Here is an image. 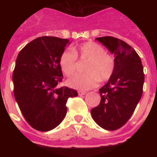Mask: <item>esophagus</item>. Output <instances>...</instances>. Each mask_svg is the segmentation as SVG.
I'll return each mask as SVG.
<instances>
[{"mask_svg":"<svg viewBox=\"0 0 157 157\" xmlns=\"http://www.w3.org/2000/svg\"><path fill=\"white\" fill-rule=\"evenodd\" d=\"M78 95L79 96H82V95H85V94H86V92H85V91L79 90V91H78Z\"/></svg>","mask_w":157,"mask_h":157,"instance_id":"esophagus-1","label":"esophagus"}]
</instances>
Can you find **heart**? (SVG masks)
<instances>
[{
  "label": "heart",
  "instance_id": "obj_1",
  "mask_svg": "<svg viewBox=\"0 0 157 157\" xmlns=\"http://www.w3.org/2000/svg\"><path fill=\"white\" fill-rule=\"evenodd\" d=\"M77 57L86 62L85 74L75 75L70 78L67 83L71 88L87 90L96 87L99 81L106 82L112 77L116 69L114 56L105 52L103 46L93 41L83 43L79 46L67 49L59 57V67L66 76L75 72L78 67Z\"/></svg>",
  "mask_w": 157,
  "mask_h": 157
}]
</instances>
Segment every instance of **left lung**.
Instances as JSON below:
<instances>
[{
	"label": "left lung",
	"instance_id": "1",
	"mask_svg": "<svg viewBox=\"0 0 157 157\" xmlns=\"http://www.w3.org/2000/svg\"><path fill=\"white\" fill-rule=\"evenodd\" d=\"M115 55L112 77L100 89L101 102L91 109L94 121L103 129L116 130L129 120L143 92L145 75L139 56L132 47L116 37H97Z\"/></svg>",
	"mask_w": 157,
	"mask_h": 157
}]
</instances>
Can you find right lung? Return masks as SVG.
Segmentation results:
<instances>
[{
    "label": "right lung",
    "mask_w": 157,
    "mask_h": 157,
    "mask_svg": "<svg viewBox=\"0 0 157 157\" xmlns=\"http://www.w3.org/2000/svg\"><path fill=\"white\" fill-rule=\"evenodd\" d=\"M70 42L43 36L29 42L19 52L12 80L14 96L25 120L34 129L48 131L63 121L69 98L77 91L56 88L63 79L59 57Z\"/></svg>",
    "instance_id": "1"
}]
</instances>
